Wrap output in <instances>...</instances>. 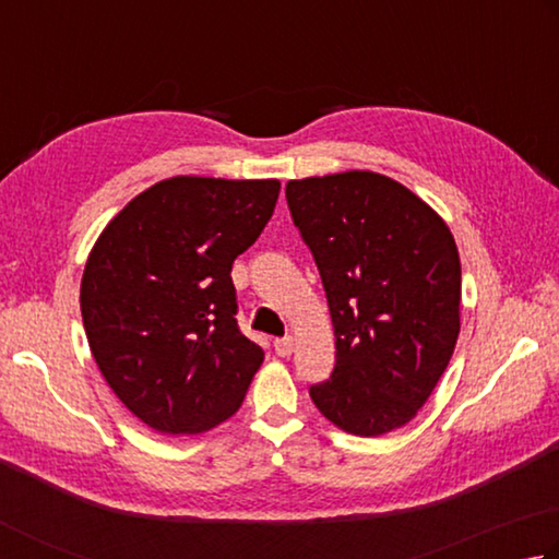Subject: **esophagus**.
<instances>
[{"label":"esophagus","instance_id":"esophagus-1","mask_svg":"<svg viewBox=\"0 0 559 559\" xmlns=\"http://www.w3.org/2000/svg\"><path fill=\"white\" fill-rule=\"evenodd\" d=\"M273 349H276L278 357H290L293 352V337H278L273 342Z\"/></svg>","mask_w":559,"mask_h":559}]
</instances>
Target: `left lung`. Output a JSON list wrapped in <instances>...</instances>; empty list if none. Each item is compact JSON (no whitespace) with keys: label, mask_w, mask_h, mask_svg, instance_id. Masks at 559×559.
I'll use <instances>...</instances> for the list:
<instances>
[{"label":"left lung","mask_w":559,"mask_h":559,"mask_svg":"<svg viewBox=\"0 0 559 559\" xmlns=\"http://www.w3.org/2000/svg\"><path fill=\"white\" fill-rule=\"evenodd\" d=\"M290 217L320 271L334 371L310 399L342 430L401 428L448 369L460 337L452 231L408 188L371 170L290 180Z\"/></svg>","instance_id":"left-lung-1"}]
</instances>
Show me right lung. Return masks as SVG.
Wrapping results in <instances>:
<instances>
[{"label":"right lung","mask_w":559,"mask_h":559,"mask_svg":"<svg viewBox=\"0 0 559 559\" xmlns=\"http://www.w3.org/2000/svg\"><path fill=\"white\" fill-rule=\"evenodd\" d=\"M278 190L168 178L99 235L80 286L85 334L109 389L148 428L205 432L245 401L263 349L237 324L231 263L269 225Z\"/></svg>","instance_id":"add662e5"}]
</instances>
